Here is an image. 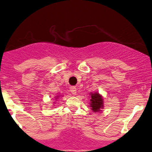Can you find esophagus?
<instances>
[{"mask_svg": "<svg viewBox=\"0 0 152 152\" xmlns=\"http://www.w3.org/2000/svg\"><path fill=\"white\" fill-rule=\"evenodd\" d=\"M70 91H71V93H72L74 95V96H75V95H76V93H77L76 88L74 87V86L71 87L70 88Z\"/></svg>", "mask_w": 152, "mask_h": 152, "instance_id": "34e87169", "label": "esophagus"}]
</instances>
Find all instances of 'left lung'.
Wrapping results in <instances>:
<instances>
[{"instance_id": "8db88e82", "label": "left lung", "mask_w": 152, "mask_h": 152, "mask_svg": "<svg viewBox=\"0 0 152 152\" xmlns=\"http://www.w3.org/2000/svg\"><path fill=\"white\" fill-rule=\"evenodd\" d=\"M90 105L91 109L94 113L102 111L103 108V99L102 95H100L97 92L90 93Z\"/></svg>"}]
</instances>
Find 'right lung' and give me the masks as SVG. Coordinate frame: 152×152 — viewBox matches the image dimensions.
I'll return each mask as SVG.
<instances>
[{
    "label": "right lung",
    "instance_id": "add662e5",
    "mask_svg": "<svg viewBox=\"0 0 152 152\" xmlns=\"http://www.w3.org/2000/svg\"><path fill=\"white\" fill-rule=\"evenodd\" d=\"M60 97V96H58L55 97V101H57V99H58V97ZM55 102H54V103H55Z\"/></svg>",
    "mask_w": 152,
    "mask_h": 152
}]
</instances>
